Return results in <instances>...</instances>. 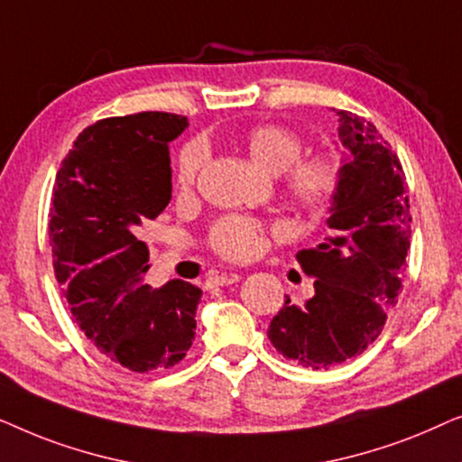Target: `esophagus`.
<instances>
[{
  "label": "esophagus",
  "instance_id": "34e87169",
  "mask_svg": "<svg viewBox=\"0 0 462 462\" xmlns=\"http://www.w3.org/2000/svg\"><path fill=\"white\" fill-rule=\"evenodd\" d=\"M242 280L239 273H214L208 277V286H229V283H236Z\"/></svg>",
  "mask_w": 462,
  "mask_h": 462
}]
</instances>
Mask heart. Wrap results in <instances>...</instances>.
<instances>
[{"mask_svg":"<svg viewBox=\"0 0 462 462\" xmlns=\"http://www.w3.org/2000/svg\"><path fill=\"white\" fill-rule=\"evenodd\" d=\"M245 153L258 168L283 176V187L296 204L307 210H319L337 193L340 182V162L332 153H315L299 160L302 141L282 125H258L244 138ZM206 163V149L199 143L187 144L179 157L176 180L187 191ZM258 223L244 217H226L212 229L214 250L226 258H248L261 248Z\"/></svg>","mask_w":462,"mask_h":462,"instance_id":"heart-1","label":"heart"}]
</instances>
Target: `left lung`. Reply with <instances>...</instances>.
<instances>
[{
    "label": "left lung",
    "instance_id": "left-lung-1",
    "mask_svg": "<svg viewBox=\"0 0 462 462\" xmlns=\"http://www.w3.org/2000/svg\"><path fill=\"white\" fill-rule=\"evenodd\" d=\"M337 116L343 153L330 236L296 254L315 292L302 307L286 296L267 330L283 357L313 370L343 364L378 338L400 294L412 223L397 155L364 117Z\"/></svg>",
    "mask_w": 462,
    "mask_h": 462
}]
</instances>
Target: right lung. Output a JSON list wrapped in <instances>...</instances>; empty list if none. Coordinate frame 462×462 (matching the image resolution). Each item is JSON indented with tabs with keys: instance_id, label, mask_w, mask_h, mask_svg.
<instances>
[{
	"instance_id": "add662e5",
	"label": "right lung",
	"mask_w": 462,
	"mask_h": 462,
	"mask_svg": "<svg viewBox=\"0 0 462 462\" xmlns=\"http://www.w3.org/2000/svg\"><path fill=\"white\" fill-rule=\"evenodd\" d=\"M187 125L160 111L100 119L75 138L56 174V282L86 337L132 372L172 368L195 338L201 290L182 280L143 283L149 248L136 237L172 198L168 149Z\"/></svg>"
}]
</instances>
